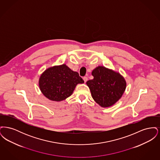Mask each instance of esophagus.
I'll use <instances>...</instances> for the list:
<instances>
[{"label":"esophagus","mask_w":160,"mask_h":160,"mask_svg":"<svg viewBox=\"0 0 160 160\" xmlns=\"http://www.w3.org/2000/svg\"><path fill=\"white\" fill-rule=\"evenodd\" d=\"M83 79L84 82V83H86L87 81H88V77H83Z\"/></svg>","instance_id":"obj_1"}]
</instances>
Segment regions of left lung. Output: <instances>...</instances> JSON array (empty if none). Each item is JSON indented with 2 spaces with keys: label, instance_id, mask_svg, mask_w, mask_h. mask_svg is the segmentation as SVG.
I'll use <instances>...</instances> for the list:
<instances>
[{
  "label": "left lung",
  "instance_id": "8db88e82",
  "mask_svg": "<svg viewBox=\"0 0 160 160\" xmlns=\"http://www.w3.org/2000/svg\"><path fill=\"white\" fill-rule=\"evenodd\" d=\"M93 79L86 84L90 89L94 101L102 107H108L122 97L127 83L119 72L99 66L92 72Z\"/></svg>",
  "mask_w": 160,
  "mask_h": 160
}]
</instances>
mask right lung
Masks as SVG:
<instances>
[{"mask_svg": "<svg viewBox=\"0 0 160 160\" xmlns=\"http://www.w3.org/2000/svg\"><path fill=\"white\" fill-rule=\"evenodd\" d=\"M83 83L77 72L63 64L47 69L39 79V87L48 99L61 101L72 95L77 84Z\"/></svg>", "mask_w": 160, "mask_h": 160, "instance_id": "add662e5", "label": "right lung"}]
</instances>
